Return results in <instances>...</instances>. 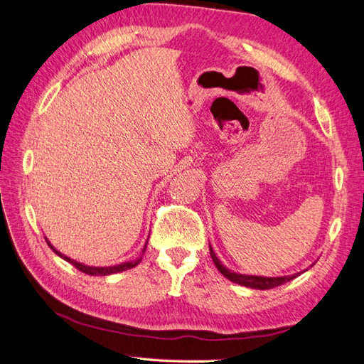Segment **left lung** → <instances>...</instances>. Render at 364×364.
Masks as SVG:
<instances>
[{
  "instance_id": "obj_1",
  "label": "left lung",
  "mask_w": 364,
  "mask_h": 364,
  "mask_svg": "<svg viewBox=\"0 0 364 364\" xmlns=\"http://www.w3.org/2000/svg\"><path fill=\"white\" fill-rule=\"evenodd\" d=\"M209 250H210V257L213 259V263H215L218 271L225 275L228 279H230V282H234L237 284H241V286H246V287H250V289H258V291H264V289H272V287H277L279 284H284L287 282H291V279L296 278L298 275H301L303 272L306 271H301V272H296V274H292V275H284V277H262V275H246V274H238V272H234L230 271V269H228L226 266H223V263L218 259V257L215 255V252H213L212 246L209 245Z\"/></svg>"
}]
</instances>
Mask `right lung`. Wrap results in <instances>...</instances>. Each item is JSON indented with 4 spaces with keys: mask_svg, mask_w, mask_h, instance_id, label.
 Wrapping results in <instances>:
<instances>
[{
    "mask_svg": "<svg viewBox=\"0 0 364 364\" xmlns=\"http://www.w3.org/2000/svg\"><path fill=\"white\" fill-rule=\"evenodd\" d=\"M46 241H48L49 247L53 250L55 254H57L58 257H61L63 259H66L68 263H70V264L75 266V267L78 269V271L85 272V274H87V275H101V277H105V275H112V274H118V272L127 271V269H132V267H135V266H136L139 262H141V257L144 255V252H146V247H147V241H146V245H144V247H143V255L139 257V258H136V259H134V262H126V263H121V264H117V266H105V267H95V266H87V264H82V263H78V262H75V259H72V258L66 257V255H64V254L58 252V250L52 246V243H50V241H49L48 238H46Z\"/></svg>",
    "mask_w": 364,
    "mask_h": 364,
    "instance_id": "right-lung-1",
    "label": "right lung"
}]
</instances>
